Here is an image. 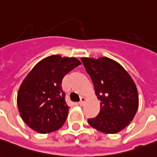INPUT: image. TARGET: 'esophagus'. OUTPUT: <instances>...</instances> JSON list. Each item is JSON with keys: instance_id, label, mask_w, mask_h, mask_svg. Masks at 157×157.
I'll use <instances>...</instances> for the list:
<instances>
[{"instance_id": "34e87169", "label": "esophagus", "mask_w": 157, "mask_h": 157, "mask_svg": "<svg viewBox=\"0 0 157 157\" xmlns=\"http://www.w3.org/2000/svg\"><path fill=\"white\" fill-rule=\"evenodd\" d=\"M86 101V98L84 97H81V99H80V101H79V102H78V104L80 106H83L84 104H85V101Z\"/></svg>"}]
</instances>
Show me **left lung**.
Segmentation results:
<instances>
[{
    "label": "left lung",
    "instance_id": "1",
    "mask_svg": "<svg viewBox=\"0 0 157 157\" xmlns=\"http://www.w3.org/2000/svg\"><path fill=\"white\" fill-rule=\"evenodd\" d=\"M94 85L100 103V113L88 119L93 128L113 134L123 130L134 118L138 94L134 81L115 60L108 57L81 58Z\"/></svg>",
    "mask_w": 157,
    "mask_h": 157
}]
</instances>
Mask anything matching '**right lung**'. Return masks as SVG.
Masks as SVG:
<instances>
[{
  "instance_id": "1",
  "label": "right lung",
  "mask_w": 157,
  "mask_h": 157,
  "mask_svg": "<svg viewBox=\"0 0 157 157\" xmlns=\"http://www.w3.org/2000/svg\"><path fill=\"white\" fill-rule=\"evenodd\" d=\"M74 57L50 56L31 69L20 85L17 104L27 126L39 133H48L64 125L69 107L61 82L66 74L79 66Z\"/></svg>"
}]
</instances>
